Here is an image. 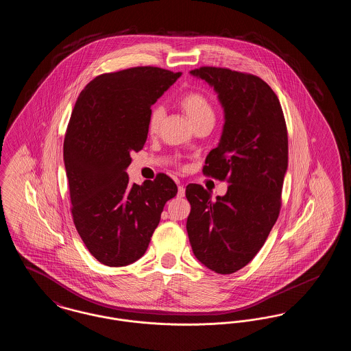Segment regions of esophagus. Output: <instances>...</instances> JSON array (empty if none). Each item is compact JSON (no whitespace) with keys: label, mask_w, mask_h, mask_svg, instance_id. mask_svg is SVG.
I'll use <instances>...</instances> for the list:
<instances>
[{"label":"esophagus","mask_w":351,"mask_h":351,"mask_svg":"<svg viewBox=\"0 0 351 351\" xmlns=\"http://www.w3.org/2000/svg\"><path fill=\"white\" fill-rule=\"evenodd\" d=\"M178 196L179 197H184L185 196V188H184L183 185H180V184L178 186Z\"/></svg>","instance_id":"34e87169"}]
</instances>
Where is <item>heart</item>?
<instances>
[{
  "instance_id": "obj_1",
  "label": "heart",
  "mask_w": 351,
  "mask_h": 351,
  "mask_svg": "<svg viewBox=\"0 0 351 351\" xmlns=\"http://www.w3.org/2000/svg\"><path fill=\"white\" fill-rule=\"evenodd\" d=\"M178 105L183 110L184 114L191 121L193 126L200 123L210 122L215 123V109L209 99L199 90H191L184 93L183 96L178 100ZM165 117L163 109L160 106H154L150 110L147 118V132L150 134H156L162 121Z\"/></svg>"
}]
</instances>
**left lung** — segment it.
Here are the masks:
<instances>
[{
    "label": "left lung",
    "instance_id": "8db88e82",
    "mask_svg": "<svg viewBox=\"0 0 351 351\" xmlns=\"http://www.w3.org/2000/svg\"><path fill=\"white\" fill-rule=\"evenodd\" d=\"M191 73L215 86L225 109L223 133L202 173L229 186L225 196L212 200L200 184L186 185V232L201 263L229 275L250 263L279 217L288 166L287 125L278 96L261 77L209 66Z\"/></svg>",
    "mask_w": 351,
    "mask_h": 351
}]
</instances>
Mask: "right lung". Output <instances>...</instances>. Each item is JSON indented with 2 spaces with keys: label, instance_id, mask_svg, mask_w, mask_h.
Masks as SVG:
<instances>
[{
  "label": "right lung",
  "instance_id": "1",
  "mask_svg": "<svg viewBox=\"0 0 351 351\" xmlns=\"http://www.w3.org/2000/svg\"><path fill=\"white\" fill-rule=\"evenodd\" d=\"M180 76L152 66L102 73L72 110L63 146L71 213L84 245L105 266L138 261L178 193L166 173L132 185L125 169L146 143L151 105Z\"/></svg>",
  "mask_w": 351,
  "mask_h": 351
}]
</instances>
